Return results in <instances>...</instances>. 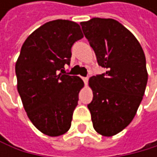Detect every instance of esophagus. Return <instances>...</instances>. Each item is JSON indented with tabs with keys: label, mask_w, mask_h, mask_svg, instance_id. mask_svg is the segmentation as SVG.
<instances>
[{
	"label": "esophagus",
	"mask_w": 157,
	"mask_h": 157,
	"mask_svg": "<svg viewBox=\"0 0 157 157\" xmlns=\"http://www.w3.org/2000/svg\"><path fill=\"white\" fill-rule=\"evenodd\" d=\"M82 79H83V81H84L85 85H86V84H87V81H88V78H87V77H83Z\"/></svg>",
	"instance_id": "1"
}]
</instances>
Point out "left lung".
<instances>
[{
  "label": "left lung",
  "mask_w": 157,
  "mask_h": 157,
  "mask_svg": "<svg viewBox=\"0 0 157 157\" xmlns=\"http://www.w3.org/2000/svg\"><path fill=\"white\" fill-rule=\"evenodd\" d=\"M106 72L90 77L93 99L87 107L95 131L111 136L134 119L148 81L146 58L140 42L121 23L113 19L93 17L80 23Z\"/></svg>",
  "instance_id": "8db88e82"
}]
</instances>
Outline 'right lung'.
Listing matches in <instances>:
<instances>
[{
	"instance_id": "obj_1",
	"label": "right lung",
	"mask_w": 157,
	"mask_h": 157,
	"mask_svg": "<svg viewBox=\"0 0 157 157\" xmlns=\"http://www.w3.org/2000/svg\"><path fill=\"white\" fill-rule=\"evenodd\" d=\"M83 37L74 21H49L26 38L17 60V87L23 107L32 123L47 136H58L71 128L84 82L63 71L71 63L72 45Z\"/></svg>"
}]
</instances>
